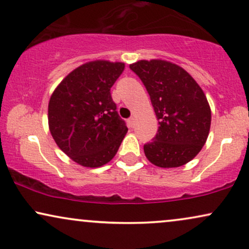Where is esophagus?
I'll use <instances>...</instances> for the list:
<instances>
[{
	"label": "esophagus",
	"mask_w": 249,
	"mask_h": 249,
	"mask_svg": "<svg viewBox=\"0 0 249 249\" xmlns=\"http://www.w3.org/2000/svg\"><path fill=\"white\" fill-rule=\"evenodd\" d=\"M134 122H135L134 116H131L130 119H128V124H129V127H130V128H133V127H134Z\"/></svg>",
	"instance_id": "1"
}]
</instances>
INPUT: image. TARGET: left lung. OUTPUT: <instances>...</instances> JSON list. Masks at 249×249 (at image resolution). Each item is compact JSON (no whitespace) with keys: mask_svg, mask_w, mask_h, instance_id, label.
Segmentation results:
<instances>
[{"mask_svg":"<svg viewBox=\"0 0 249 249\" xmlns=\"http://www.w3.org/2000/svg\"><path fill=\"white\" fill-rule=\"evenodd\" d=\"M129 68L148 91L158 119V131L144 144L156 166L179 167L201 151L208 139L211 110L207 97L186 70L167 61H139Z\"/></svg>","mask_w":249,"mask_h":249,"instance_id":"obj_1","label":"left lung"}]
</instances>
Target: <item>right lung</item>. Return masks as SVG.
Listing matches in <instances>:
<instances>
[{"instance_id":"obj_1","label":"right lung","mask_w":249,"mask_h":249,"mask_svg":"<svg viewBox=\"0 0 249 249\" xmlns=\"http://www.w3.org/2000/svg\"><path fill=\"white\" fill-rule=\"evenodd\" d=\"M124 69L121 62L85 63L70 72L52 94L48 104L52 136L82 166L107 164L128 131L110 96V88Z\"/></svg>"}]
</instances>
